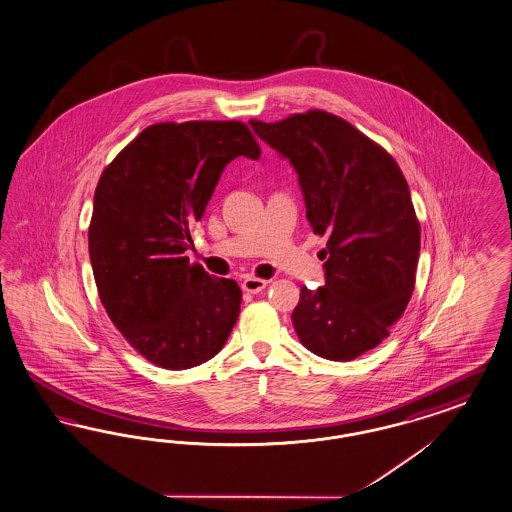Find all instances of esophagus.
I'll return each instance as SVG.
<instances>
[{
    "instance_id": "obj_1",
    "label": "esophagus",
    "mask_w": 512,
    "mask_h": 512,
    "mask_svg": "<svg viewBox=\"0 0 512 512\" xmlns=\"http://www.w3.org/2000/svg\"><path fill=\"white\" fill-rule=\"evenodd\" d=\"M266 287V280H261V278H246L244 282H242V289L247 291V293H259V291H263Z\"/></svg>"
}]
</instances>
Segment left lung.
I'll use <instances>...</instances> for the list:
<instances>
[{
  "label": "left lung",
  "instance_id": "8db88e82",
  "mask_svg": "<svg viewBox=\"0 0 512 512\" xmlns=\"http://www.w3.org/2000/svg\"><path fill=\"white\" fill-rule=\"evenodd\" d=\"M249 123L297 169L308 223L328 240L318 253L326 286L301 287L293 328L310 352L354 360L389 337L415 286L421 226L406 177L381 144L326 110Z\"/></svg>",
  "mask_w": 512,
  "mask_h": 512
}]
</instances>
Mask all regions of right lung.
<instances>
[{"instance_id":"add662e5","label":"right lung","mask_w":512,"mask_h":512,"mask_svg":"<svg viewBox=\"0 0 512 512\" xmlns=\"http://www.w3.org/2000/svg\"><path fill=\"white\" fill-rule=\"evenodd\" d=\"M238 156H261L244 122L154 123L97 183L87 238L99 299L125 341L154 366L204 364L238 320V284L183 255L225 165Z\"/></svg>"}]
</instances>
